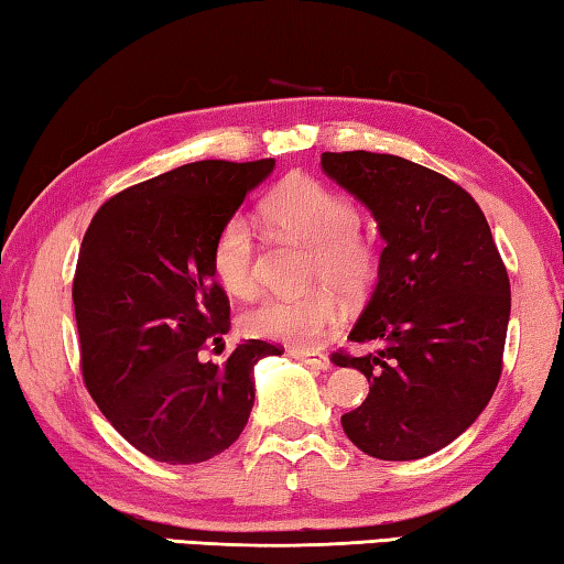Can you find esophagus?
I'll list each match as a JSON object with an SVG mask.
<instances>
[{
  "instance_id": "esophagus-1",
  "label": "esophagus",
  "mask_w": 564,
  "mask_h": 564,
  "mask_svg": "<svg viewBox=\"0 0 564 564\" xmlns=\"http://www.w3.org/2000/svg\"><path fill=\"white\" fill-rule=\"evenodd\" d=\"M290 355L294 359H300V362L315 367V369H329V357L322 355V352H315V349H290Z\"/></svg>"
}]
</instances>
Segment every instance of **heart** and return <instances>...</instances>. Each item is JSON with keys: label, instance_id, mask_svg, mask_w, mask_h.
I'll use <instances>...</instances> for the list:
<instances>
[{"label": "heart", "instance_id": "b5f03b06", "mask_svg": "<svg viewBox=\"0 0 564 564\" xmlns=\"http://www.w3.org/2000/svg\"><path fill=\"white\" fill-rule=\"evenodd\" d=\"M262 219L276 235L307 245V282H322L297 297H274L242 317L252 337L272 339L294 349L317 347L339 325L345 297H359L377 274L375 245L359 232V212L345 195L312 177H290L262 202ZM212 272L239 300L257 292V239L252 225L235 215L225 219L212 242Z\"/></svg>", "mask_w": 564, "mask_h": 564}]
</instances>
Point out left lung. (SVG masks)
I'll return each instance as SVG.
<instances>
[{
    "instance_id": "8db88e82",
    "label": "left lung",
    "mask_w": 564,
    "mask_h": 564,
    "mask_svg": "<svg viewBox=\"0 0 564 564\" xmlns=\"http://www.w3.org/2000/svg\"><path fill=\"white\" fill-rule=\"evenodd\" d=\"M322 170L369 207L384 249L377 288L332 362L367 377L345 435L377 459L447 447L502 375L510 276L482 209L457 182L394 154L325 152Z\"/></svg>"
}]
</instances>
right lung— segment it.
Here are the masks:
<instances>
[{
	"instance_id": "obj_1",
	"label": "right lung",
	"mask_w": 564,
	"mask_h": 564,
	"mask_svg": "<svg viewBox=\"0 0 564 564\" xmlns=\"http://www.w3.org/2000/svg\"><path fill=\"white\" fill-rule=\"evenodd\" d=\"M274 160L182 164L109 197L72 282L82 377L101 414L156 463L225 452L254 404V365L282 347L247 339L227 362L202 352L229 332L212 242Z\"/></svg>"
}]
</instances>
